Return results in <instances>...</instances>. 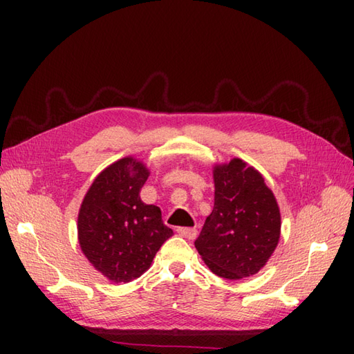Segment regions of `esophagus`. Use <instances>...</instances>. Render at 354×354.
Wrapping results in <instances>:
<instances>
[{"label": "esophagus", "mask_w": 354, "mask_h": 354, "mask_svg": "<svg viewBox=\"0 0 354 354\" xmlns=\"http://www.w3.org/2000/svg\"><path fill=\"white\" fill-rule=\"evenodd\" d=\"M176 231H178V234H179V236H181V237H185V239H189V240L196 239V236H198V230H196V228L179 227Z\"/></svg>", "instance_id": "1"}]
</instances>
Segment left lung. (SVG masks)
<instances>
[{
    "instance_id": "obj_1",
    "label": "left lung",
    "mask_w": 354,
    "mask_h": 354,
    "mask_svg": "<svg viewBox=\"0 0 354 354\" xmlns=\"http://www.w3.org/2000/svg\"><path fill=\"white\" fill-rule=\"evenodd\" d=\"M214 207L194 240L212 272L228 280L257 274L280 239V209L260 173L239 158L214 167Z\"/></svg>"
}]
</instances>
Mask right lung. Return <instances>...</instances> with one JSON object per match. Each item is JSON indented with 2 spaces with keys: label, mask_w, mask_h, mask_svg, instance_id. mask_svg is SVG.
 <instances>
[{
  "label": "right lung",
  "mask_w": 354,
  "mask_h": 354,
  "mask_svg": "<svg viewBox=\"0 0 354 354\" xmlns=\"http://www.w3.org/2000/svg\"><path fill=\"white\" fill-rule=\"evenodd\" d=\"M147 176L145 164L123 158L94 179L82 202L80 248L111 281L127 283L146 272L161 245L173 236L161 209L140 199Z\"/></svg>",
  "instance_id": "obj_1"
}]
</instances>
